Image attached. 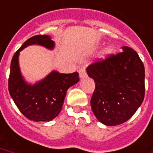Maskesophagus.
<instances>
[{
	"mask_svg": "<svg viewBox=\"0 0 153 153\" xmlns=\"http://www.w3.org/2000/svg\"><path fill=\"white\" fill-rule=\"evenodd\" d=\"M79 74L80 79H83L85 77H87V72H86V70H85V69H81V70L79 71Z\"/></svg>",
	"mask_w": 153,
	"mask_h": 153,
	"instance_id": "obj_1",
	"label": "esophagus"
}]
</instances>
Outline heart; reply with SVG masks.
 Masks as SVG:
<instances>
[{"label": "heart", "instance_id": "b5f03b06", "mask_svg": "<svg viewBox=\"0 0 153 153\" xmlns=\"http://www.w3.org/2000/svg\"><path fill=\"white\" fill-rule=\"evenodd\" d=\"M100 47V45L99 44H96L93 46V50H97L98 48ZM111 53V48L110 46H108V47H106V48L103 50L102 53V58H105V57H107L108 55H109L110 53Z\"/></svg>", "mask_w": 153, "mask_h": 153}]
</instances>
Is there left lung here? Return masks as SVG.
Returning <instances> with one entry per match:
<instances>
[{
  "label": "left lung",
  "instance_id": "obj_1",
  "mask_svg": "<svg viewBox=\"0 0 153 153\" xmlns=\"http://www.w3.org/2000/svg\"><path fill=\"white\" fill-rule=\"evenodd\" d=\"M105 60L88 66L95 89L91 106L97 120L107 126L124 123L135 114L144 98V64L138 53L128 46Z\"/></svg>",
  "mask_w": 153,
  "mask_h": 153
}]
</instances>
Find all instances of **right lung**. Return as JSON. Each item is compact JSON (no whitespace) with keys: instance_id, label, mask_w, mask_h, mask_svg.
Segmentation results:
<instances>
[{"instance_id":"obj_1","label":"right lung","mask_w":153,"mask_h":153,"mask_svg":"<svg viewBox=\"0 0 153 153\" xmlns=\"http://www.w3.org/2000/svg\"><path fill=\"white\" fill-rule=\"evenodd\" d=\"M32 45L51 51L55 47L49 35H36L25 41L12 58L9 91L17 108L26 118L35 122H49L61 111L66 91L79 81V74L52 71L34 84L26 82L20 70L19 54L22 50Z\"/></svg>"}]
</instances>
